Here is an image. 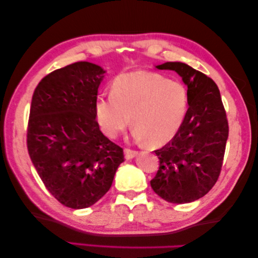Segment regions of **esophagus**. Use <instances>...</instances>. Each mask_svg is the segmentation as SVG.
<instances>
[{
    "mask_svg": "<svg viewBox=\"0 0 258 258\" xmlns=\"http://www.w3.org/2000/svg\"><path fill=\"white\" fill-rule=\"evenodd\" d=\"M137 154H138L137 151H134V150H130V149H125L124 150V157H125L126 160L134 159Z\"/></svg>",
    "mask_w": 258,
    "mask_h": 258,
    "instance_id": "34e87169",
    "label": "esophagus"
}]
</instances>
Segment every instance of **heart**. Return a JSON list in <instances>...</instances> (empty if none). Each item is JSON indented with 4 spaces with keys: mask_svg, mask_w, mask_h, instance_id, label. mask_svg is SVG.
I'll list each match as a JSON object with an SVG mask.
<instances>
[{
    "mask_svg": "<svg viewBox=\"0 0 258 258\" xmlns=\"http://www.w3.org/2000/svg\"><path fill=\"white\" fill-rule=\"evenodd\" d=\"M187 90L161 74L135 71L115 79L113 91L96 101V116L108 137H116L133 122L134 136L154 146L178 134L187 113Z\"/></svg>",
    "mask_w": 258,
    "mask_h": 258,
    "instance_id": "1",
    "label": "heart"
}]
</instances>
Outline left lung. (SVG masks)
Instances as JSON below:
<instances>
[{"label":"left lung","mask_w":258,"mask_h":258,"mask_svg":"<svg viewBox=\"0 0 258 258\" xmlns=\"http://www.w3.org/2000/svg\"><path fill=\"white\" fill-rule=\"evenodd\" d=\"M155 67L179 75L187 87L188 108L178 134L154 151L160 167L151 186L163 200L188 204L206 196L218 179L229 137L226 113L218 87L204 73L179 61Z\"/></svg>","instance_id":"obj_1"}]
</instances>
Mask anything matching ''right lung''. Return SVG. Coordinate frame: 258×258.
Listing matches in <instances>:
<instances>
[{"label":"right lung","instance_id":"add662e5","mask_svg":"<svg viewBox=\"0 0 258 258\" xmlns=\"http://www.w3.org/2000/svg\"><path fill=\"white\" fill-rule=\"evenodd\" d=\"M106 71L79 61L51 72L33 94L27 149L48 191L69 208L95 205L112 186L123 150L100 132L96 101Z\"/></svg>","mask_w":258,"mask_h":258}]
</instances>
